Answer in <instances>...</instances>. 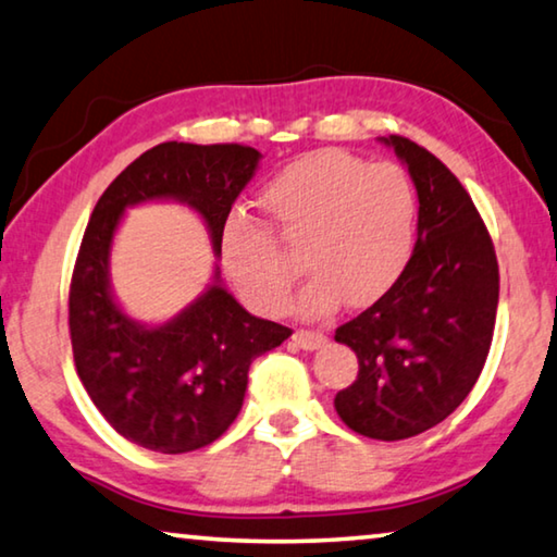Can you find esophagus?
I'll list each match as a JSON object with an SVG mask.
<instances>
[{"instance_id": "34e87169", "label": "esophagus", "mask_w": 557, "mask_h": 557, "mask_svg": "<svg viewBox=\"0 0 557 557\" xmlns=\"http://www.w3.org/2000/svg\"><path fill=\"white\" fill-rule=\"evenodd\" d=\"M293 339L300 350H318V347L325 345V335H322V332H314V330H297Z\"/></svg>"}]
</instances>
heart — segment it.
<instances>
[{"label": "heart", "instance_id": "1", "mask_svg": "<svg viewBox=\"0 0 557 557\" xmlns=\"http://www.w3.org/2000/svg\"><path fill=\"white\" fill-rule=\"evenodd\" d=\"M280 239L302 243L310 282L297 307L332 312L339 302L364 307L395 287L414 247L418 202L395 164H368L337 149L289 162L262 189ZM220 262L255 310H285L297 268L262 220L232 210L220 227Z\"/></svg>", "mask_w": 557, "mask_h": 557}]
</instances>
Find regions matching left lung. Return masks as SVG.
<instances>
[{
    "mask_svg": "<svg viewBox=\"0 0 557 557\" xmlns=\"http://www.w3.org/2000/svg\"><path fill=\"white\" fill-rule=\"evenodd\" d=\"M380 143L395 149L418 189V239L395 287L335 330L360 364L335 410L364 437L405 440L443 422L478 383L500 277L493 239L458 177L408 137Z\"/></svg>",
    "mask_w": 557,
    "mask_h": 557,
    "instance_id": "left-lung-1",
    "label": "left lung"
}]
</instances>
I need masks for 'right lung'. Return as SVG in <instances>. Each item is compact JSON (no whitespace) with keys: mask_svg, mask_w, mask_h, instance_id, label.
<instances>
[{"mask_svg":"<svg viewBox=\"0 0 557 557\" xmlns=\"http://www.w3.org/2000/svg\"><path fill=\"white\" fill-rule=\"evenodd\" d=\"M260 160L243 145H157L104 189L89 218L70 287L74 364L104 420L147 450L180 455L214 443L243 408L252 360L293 330L247 312L218 264L205 293L168 322L129 318L110 282L114 235L129 207L180 202L202 218L220 257L222 222Z\"/></svg>","mask_w":557,"mask_h":557,"instance_id":"obj_1","label":"right lung"}]
</instances>
